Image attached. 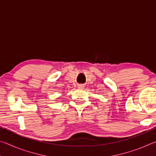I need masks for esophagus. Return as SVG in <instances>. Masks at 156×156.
<instances>
[{"label":"esophagus","mask_w":156,"mask_h":156,"mask_svg":"<svg viewBox=\"0 0 156 156\" xmlns=\"http://www.w3.org/2000/svg\"><path fill=\"white\" fill-rule=\"evenodd\" d=\"M78 87L79 89H83V84H80V85H78Z\"/></svg>","instance_id":"34e87169"}]
</instances>
